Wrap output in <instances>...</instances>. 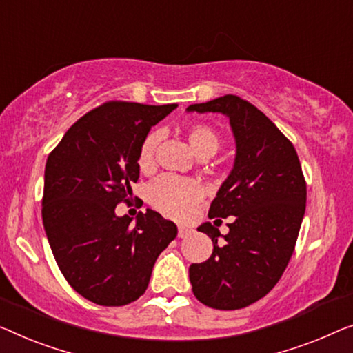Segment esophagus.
I'll return each instance as SVG.
<instances>
[{
  "label": "esophagus",
  "mask_w": 353,
  "mask_h": 353,
  "mask_svg": "<svg viewBox=\"0 0 353 353\" xmlns=\"http://www.w3.org/2000/svg\"><path fill=\"white\" fill-rule=\"evenodd\" d=\"M192 233V230H188L185 227H179V231H177V236L179 238H185V236H188Z\"/></svg>",
  "instance_id": "34e87169"
}]
</instances>
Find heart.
<instances>
[{"label": "heart", "instance_id": "obj_1", "mask_svg": "<svg viewBox=\"0 0 353 353\" xmlns=\"http://www.w3.org/2000/svg\"><path fill=\"white\" fill-rule=\"evenodd\" d=\"M188 143L199 159H209L220 147V138L212 126L196 123L187 131ZM160 144V133H150L141 144L138 165L143 171H149L155 165L157 149ZM203 187L192 179H182L172 174H165L157 179L147 188V198L155 209L168 217H187L194 204L203 199Z\"/></svg>", "mask_w": 353, "mask_h": 353}]
</instances>
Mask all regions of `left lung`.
I'll return each instance as SVG.
<instances>
[{
	"instance_id": "1",
	"label": "left lung",
	"mask_w": 353,
	"mask_h": 353,
	"mask_svg": "<svg viewBox=\"0 0 353 353\" xmlns=\"http://www.w3.org/2000/svg\"><path fill=\"white\" fill-rule=\"evenodd\" d=\"M187 112L227 115L236 141L233 170L209 209V219L233 220L225 236L210 222L198 227L214 250L188 270L192 290L209 307L243 309L272 290L292 259L306 210V181L293 144L245 99L225 94L192 104Z\"/></svg>"
}]
</instances>
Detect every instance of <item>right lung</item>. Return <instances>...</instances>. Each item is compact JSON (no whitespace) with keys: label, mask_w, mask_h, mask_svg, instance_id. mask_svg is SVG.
Returning <instances> with one entry per match:
<instances>
[{"label":"right lung","mask_w":353,"mask_h":353,"mask_svg":"<svg viewBox=\"0 0 353 353\" xmlns=\"http://www.w3.org/2000/svg\"><path fill=\"white\" fill-rule=\"evenodd\" d=\"M177 104L109 101L87 112L50 152L42 223L61 274L99 306H125L144 294L159 255L177 227L147 209L131 223L115 215L139 179L138 155L150 128Z\"/></svg>","instance_id":"right-lung-1"}]
</instances>
